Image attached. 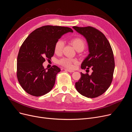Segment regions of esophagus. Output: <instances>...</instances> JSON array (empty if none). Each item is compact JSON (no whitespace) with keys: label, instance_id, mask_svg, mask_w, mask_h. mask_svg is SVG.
<instances>
[{"label":"esophagus","instance_id":"obj_1","mask_svg":"<svg viewBox=\"0 0 132 132\" xmlns=\"http://www.w3.org/2000/svg\"><path fill=\"white\" fill-rule=\"evenodd\" d=\"M64 70H66V71H68V72H73L75 71L74 70H70V69H65Z\"/></svg>","mask_w":132,"mask_h":132}]
</instances>
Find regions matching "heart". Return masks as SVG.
I'll list each match as a JSON object with an SVG mask.
<instances>
[{"label":"heart","instance_id":"b5f03b06","mask_svg":"<svg viewBox=\"0 0 132 132\" xmlns=\"http://www.w3.org/2000/svg\"><path fill=\"white\" fill-rule=\"evenodd\" d=\"M71 43L73 47L76 50L78 49H83L85 47V42L80 37H75L71 40ZM64 46V42L61 40H58L56 42L54 47V51L56 54H60L61 53L62 51ZM77 62L76 59H71L68 58H63L60 60L59 63L61 65L65 67L71 68L73 67V63Z\"/></svg>","mask_w":132,"mask_h":132}]
</instances>
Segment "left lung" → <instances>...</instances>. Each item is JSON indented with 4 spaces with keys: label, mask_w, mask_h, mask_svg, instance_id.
<instances>
[{
    "label": "left lung",
    "mask_w": 132,
    "mask_h": 132,
    "mask_svg": "<svg viewBox=\"0 0 132 132\" xmlns=\"http://www.w3.org/2000/svg\"><path fill=\"white\" fill-rule=\"evenodd\" d=\"M72 28L83 35L88 45L89 54L81 64L82 69H89L92 72L84 74L75 83L77 91L87 98H96L103 94L110 87L113 79L115 63L110 44L105 36L92 27Z\"/></svg>",
    "instance_id": "obj_1"
}]
</instances>
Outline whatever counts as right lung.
<instances>
[{"label":"right lung","instance_id":"1","mask_svg":"<svg viewBox=\"0 0 132 132\" xmlns=\"http://www.w3.org/2000/svg\"><path fill=\"white\" fill-rule=\"evenodd\" d=\"M71 28L44 26L31 33L24 41L17 58V77L23 89L30 95L39 97L51 91L60 71L56 65L47 70L43 66L45 59H51L56 42Z\"/></svg>","mask_w":132,"mask_h":132}]
</instances>
